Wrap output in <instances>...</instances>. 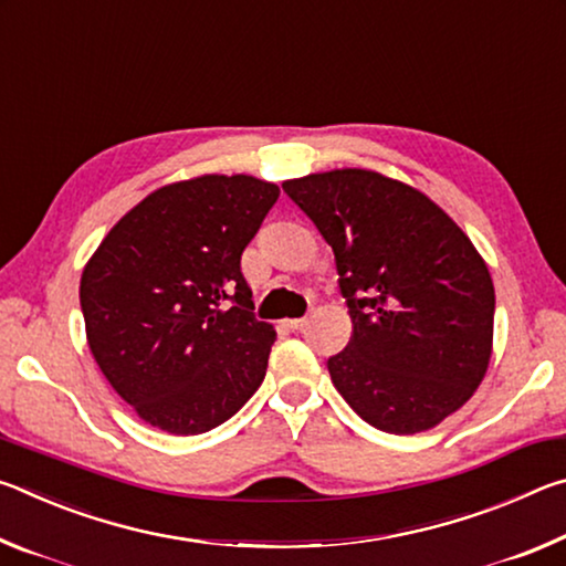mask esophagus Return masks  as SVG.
Here are the masks:
<instances>
[{
    "mask_svg": "<svg viewBox=\"0 0 566 566\" xmlns=\"http://www.w3.org/2000/svg\"><path fill=\"white\" fill-rule=\"evenodd\" d=\"M306 322H310L306 317H300V319H286V327H290V329H304V327H306Z\"/></svg>",
    "mask_w": 566,
    "mask_h": 566,
    "instance_id": "obj_1",
    "label": "esophagus"
}]
</instances>
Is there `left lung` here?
<instances>
[{
  "label": "left lung",
  "mask_w": 566,
  "mask_h": 566,
  "mask_svg": "<svg viewBox=\"0 0 566 566\" xmlns=\"http://www.w3.org/2000/svg\"><path fill=\"white\" fill-rule=\"evenodd\" d=\"M334 252L352 339L334 387L367 424L417 434L467 405L492 357L494 284L469 237L405 181L332 169L284 181Z\"/></svg>",
  "instance_id": "1"
}]
</instances>
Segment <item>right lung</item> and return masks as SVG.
<instances>
[{
    "label": "right lung",
    "mask_w": 566,
    "mask_h": 566,
    "mask_svg": "<svg viewBox=\"0 0 566 566\" xmlns=\"http://www.w3.org/2000/svg\"><path fill=\"white\" fill-rule=\"evenodd\" d=\"M276 197L249 175L175 181L129 209L84 266L94 359L161 432H209L262 385L276 332L254 319L239 262Z\"/></svg>",
    "instance_id": "add662e5"
}]
</instances>
